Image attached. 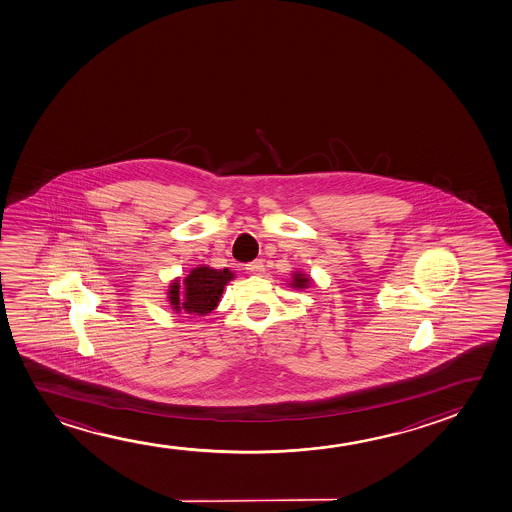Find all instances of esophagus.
Here are the masks:
<instances>
[{
  "label": "esophagus",
  "mask_w": 512,
  "mask_h": 512,
  "mask_svg": "<svg viewBox=\"0 0 512 512\" xmlns=\"http://www.w3.org/2000/svg\"><path fill=\"white\" fill-rule=\"evenodd\" d=\"M245 270L252 275H263L265 274V265H263V261L261 260L252 261V263H249V265L245 267Z\"/></svg>",
  "instance_id": "1"
}]
</instances>
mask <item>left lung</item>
Instances as JSON below:
<instances>
[{
  "mask_svg": "<svg viewBox=\"0 0 512 512\" xmlns=\"http://www.w3.org/2000/svg\"><path fill=\"white\" fill-rule=\"evenodd\" d=\"M312 277L307 274H303L302 270H296L291 274V281H289V286L295 289H307L310 284H312Z\"/></svg>",
  "mask_w": 512,
  "mask_h": 512,
  "instance_id": "left-lung-1",
  "label": "left lung"
}]
</instances>
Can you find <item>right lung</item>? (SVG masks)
Returning a JSON list of instances; mask_svg holds the SVG:
<instances>
[{"mask_svg": "<svg viewBox=\"0 0 512 512\" xmlns=\"http://www.w3.org/2000/svg\"><path fill=\"white\" fill-rule=\"evenodd\" d=\"M233 279H235V274L228 268L216 270L207 265H198L182 281V286H180L179 279H173L170 282L168 291H166L168 302L175 312H186L193 316H209L210 312L216 309L221 302L224 288Z\"/></svg>", "mask_w": 512, "mask_h": 512, "instance_id": "1", "label": "right lung"}]
</instances>
